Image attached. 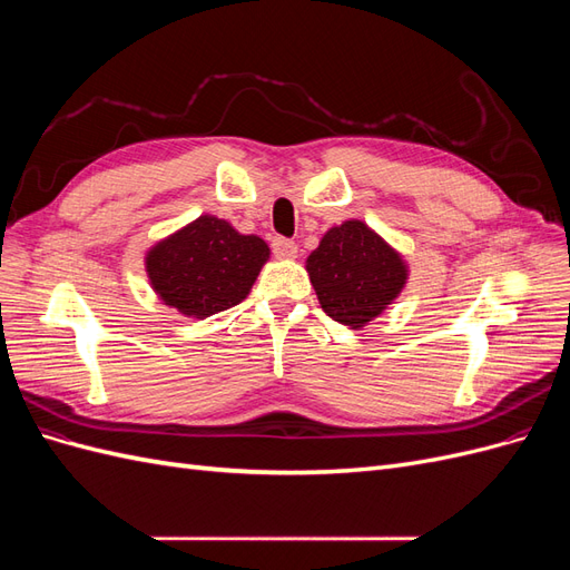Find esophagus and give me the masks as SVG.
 <instances>
[{
  "label": "esophagus",
  "mask_w": 570,
  "mask_h": 570,
  "mask_svg": "<svg viewBox=\"0 0 570 570\" xmlns=\"http://www.w3.org/2000/svg\"><path fill=\"white\" fill-rule=\"evenodd\" d=\"M271 249L278 258H295L297 256L295 239H287V237H281V235L271 239Z\"/></svg>",
  "instance_id": "obj_1"
}]
</instances>
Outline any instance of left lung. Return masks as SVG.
Masks as SVG:
<instances>
[{"label": "left lung", "mask_w": 570, "mask_h": 570, "mask_svg": "<svg viewBox=\"0 0 570 570\" xmlns=\"http://www.w3.org/2000/svg\"><path fill=\"white\" fill-rule=\"evenodd\" d=\"M306 271L323 312L354 331L381 314L406 283L400 254L361 220L327 230L306 258Z\"/></svg>", "instance_id": "1"}]
</instances>
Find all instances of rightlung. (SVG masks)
I'll use <instances>...</instances> for the list:
<instances>
[{
	"instance_id": "add662e5",
	"label": "right lung",
	"mask_w": 570,
	"mask_h": 570,
	"mask_svg": "<svg viewBox=\"0 0 570 570\" xmlns=\"http://www.w3.org/2000/svg\"><path fill=\"white\" fill-rule=\"evenodd\" d=\"M266 258L262 237L239 235L216 216H199L147 254V273L168 306L206 318L243 302Z\"/></svg>"
}]
</instances>
